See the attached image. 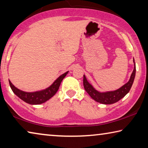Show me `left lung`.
Returning a JSON list of instances; mask_svg holds the SVG:
<instances>
[{
    "label": "left lung",
    "instance_id": "8db88e82",
    "mask_svg": "<svg viewBox=\"0 0 148 148\" xmlns=\"http://www.w3.org/2000/svg\"><path fill=\"white\" fill-rule=\"evenodd\" d=\"M134 62V70L132 74H131L130 78L129 79L128 82L125 85H123L118 90L114 91H105V92H100L93 88V86L89 82L87 79L85 75H84L83 84L84 87L86 92L90 95V97L92 98L95 101L105 105H109L114 103L119 100L123 98L127 94L130 90L131 87H132L134 80L135 75H136V64L134 62V59L133 60Z\"/></svg>",
    "mask_w": 148,
    "mask_h": 148
}]
</instances>
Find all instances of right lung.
<instances>
[{
    "mask_svg": "<svg viewBox=\"0 0 148 148\" xmlns=\"http://www.w3.org/2000/svg\"><path fill=\"white\" fill-rule=\"evenodd\" d=\"M68 73H69V71L60 75L50 86L46 89L40 91H33V92H26V91L19 90L12 84L10 79H9V84H10L12 90L20 99L28 104L39 105L46 102L47 101L50 99L51 97L55 95V93L57 92L58 88H59L60 83L62 82V79L64 78V77L66 76Z\"/></svg>",
    "mask_w": 148,
    "mask_h": 148,
    "instance_id": "right-lung-1",
    "label": "right lung"
}]
</instances>
